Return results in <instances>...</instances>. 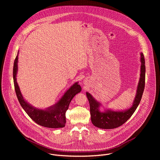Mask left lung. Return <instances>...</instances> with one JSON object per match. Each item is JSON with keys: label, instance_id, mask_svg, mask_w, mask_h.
I'll use <instances>...</instances> for the list:
<instances>
[{"label": "left lung", "instance_id": "8db88e82", "mask_svg": "<svg viewBox=\"0 0 160 160\" xmlns=\"http://www.w3.org/2000/svg\"><path fill=\"white\" fill-rule=\"evenodd\" d=\"M141 58V70L140 78L137 87L136 94L132 106L123 110H112L106 109L100 110L102 104L98 101L89 92H87L86 95L90 104V112L91 122L98 128L102 129H112L117 128L125 123L133 115L137 108L138 107L144 90L146 66L144 56L142 52L140 53Z\"/></svg>", "mask_w": 160, "mask_h": 160}]
</instances>
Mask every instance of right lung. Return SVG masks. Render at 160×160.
<instances>
[{
    "label": "right lung",
    "mask_w": 160,
    "mask_h": 160,
    "mask_svg": "<svg viewBox=\"0 0 160 160\" xmlns=\"http://www.w3.org/2000/svg\"><path fill=\"white\" fill-rule=\"evenodd\" d=\"M18 54L19 51L14 62L13 80L16 94L21 107L32 120L39 125L51 128L64 127L66 123L65 113L69 107V104L74 96L80 93L82 90L78 82H75L66 90L61 98L54 104L45 109L37 108L25 99L18 84L16 77L18 70Z\"/></svg>",
    "instance_id": "obj_1"
}]
</instances>
